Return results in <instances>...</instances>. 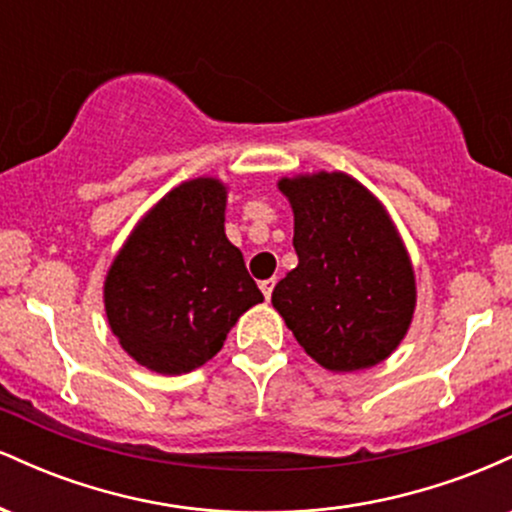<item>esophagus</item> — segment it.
Wrapping results in <instances>:
<instances>
[{"instance_id": "34e87169", "label": "esophagus", "mask_w": 512, "mask_h": 512, "mask_svg": "<svg viewBox=\"0 0 512 512\" xmlns=\"http://www.w3.org/2000/svg\"><path fill=\"white\" fill-rule=\"evenodd\" d=\"M274 286H276V279L272 276V279H264V281H260V289H262V293H264V298H272V291H274Z\"/></svg>"}]
</instances>
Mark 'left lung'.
<instances>
[{"instance_id":"8db88e82","label":"left lung","mask_w":512,"mask_h":512,"mask_svg":"<svg viewBox=\"0 0 512 512\" xmlns=\"http://www.w3.org/2000/svg\"><path fill=\"white\" fill-rule=\"evenodd\" d=\"M293 211L298 267L272 305L303 351L332 373L390 358L407 337L416 276L395 221L366 185L342 170L276 182Z\"/></svg>"}]
</instances>
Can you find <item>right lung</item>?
Wrapping results in <instances>:
<instances>
[{
	"label": "right lung",
	"mask_w": 512,
	"mask_h": 512,
	"mask_svg": "<svg viewBox=\"0 0 512 512\" xmlns=\"http://www.w3.org/2000/svg\"><path fill=\"white\" fill-rule=\"evenodd\" d=\"M226 199L219 178L180 182L137 221L105 274L110 330L154 373L204 366L238 317L264 301L226 238Z\"/></svg>",
	"instance_id": "add662e5"
}]
</instances>
